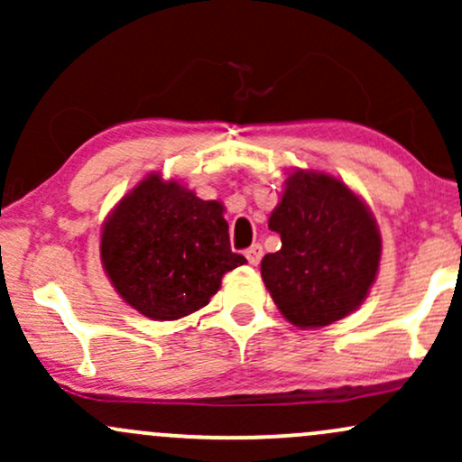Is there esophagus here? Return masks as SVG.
Segmentation results:
<instances>
[{
	"label": "esophagus",
	"instance_id": "esophagus-1",
	"mask_svg": "<svg viewBox=\"0 0 462 462\" xmlns=\"http://www.w3.org/2000/svg\"><path fill=\"white\" fill-rule=\"evenodd\" d=\"M245 258L249 261V264H258L263 258V245H258V243H254L252 247L245 249Z\"/></svg>",
	"mask_w": 462,
	"mask_h": 462
}]
</instances>
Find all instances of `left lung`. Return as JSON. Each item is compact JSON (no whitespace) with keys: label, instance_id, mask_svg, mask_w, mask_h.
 Masks as SVG:
<instances>
[{"label":"left lung","instance_id":"1","mask_svg":"<svg viewBox=\"0 0 462 462\" xmlns=\"http://www.w3.org/2000/svg\"><path fill=\"white\" fill-rule=\"evenodd\" d=\"M269 227L282 247L263 258V282L293 326H328L363 304L378 273L383 238L347 184L295 169Z\"/></svg>","mask_w":462,"mask_h":462}]
</instances>
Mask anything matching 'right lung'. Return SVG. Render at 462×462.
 <instances>
[{
  "label": "right lung",
  "mask_w": 462,
  "mask_h": 462,
  "mask_svg": "<svg viewBox=\"0 0 462 462\" xmlns=\"http://www.w3.org/2000/svg\"><path fill=\"white\" fill-rule=\"evenodd\" d=\"M102 263L132 309L173 321L206 306L221 278L247 261L230 249L219 201L150 173L115 206L102 230Z\"/></svg>",
  "instance_id": "right-lung-1"
}]
</instances>
